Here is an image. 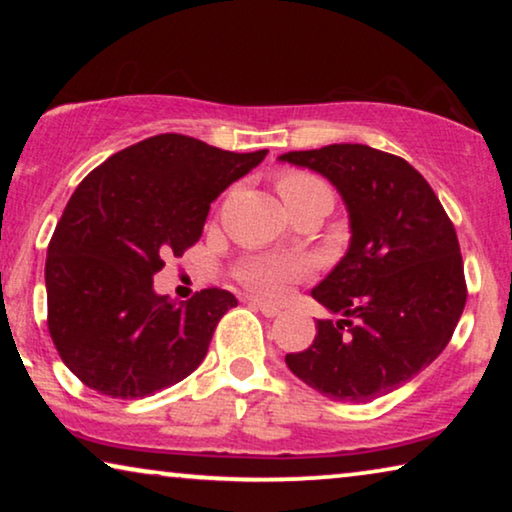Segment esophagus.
I'll list each match as a JSON object with an SVG mask.
<instances>
[{
	"mask_svg": "<svg viewBox=\"0 0 512 512\" xmlns=\"http://www.w3.org/2000/svg\"><path fill=\"white\" fill-rule=\"evenodd\" d=\"M249 305L254 307V310H258L263 314V317H277L279 314V307H275V305H270V303H263V300H258V298H249Z\"/></svg>",
	"mask_w": 512,
	"mask_h": 512,
	"instance_id": "1",
	"label": "esophagus"
}]
</instances>
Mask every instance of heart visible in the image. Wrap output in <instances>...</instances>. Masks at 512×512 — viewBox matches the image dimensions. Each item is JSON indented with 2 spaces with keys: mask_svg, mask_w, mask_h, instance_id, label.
I'll return each mask as SVG.
<instances>
[{
  "mask_svg": "<svg viewBox=\"0 0 512 512\" xmlns=\"http://www.w3.org/2000/svg\"><path fill=\"white\" fill-rule=\"evenodd\" d=\"M277 188L282 193L286 207L291 214L300 209L324 205L331 209L333 205V188L319 174L305 170H289L277 179ZM310 272L307 258L298 254H256L244 258L237 268V279L254 291L256 296L277 298L289 289L293 282L303 279Z\"/></svg>",
  "mask_w": 512,
  "mask_h": 512,
  "instance_id": "b5f03b06",
  "label": "heart"
}]
</instances>
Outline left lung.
I'll use <instances>...</instances> for the list:
<instances>
[{
  "label": "left lung",
  "mask_w": 512,
  "mask_h": 512,
  "mask_svg": "<svg viewBox=\"0 0 512 512\" xmlns=\"http://www.w3.org/2000/svg\"><path fill=\"white\" fill-rule=\"evenodd\" d=\"M345 200L349 249L312 298L338 314L317 319L286 366L319 394L368 403L410 382L450 342L466 305L464 261L450 216L422 174L366 144L289 151Z\"/></svg>",
  "instance_id": "8db88e82"
}]
</instances>
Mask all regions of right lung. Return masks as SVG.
<instances>
[{
	"mask_svg": "<svg viewBox=\"0 0 512 512\" xmlns=\"http://www.w3.org/2000/svg\"><path fill=\"white\" fill-rule=\"evenodd\" d=\"M265 153L167 132L114 153L76 186L48 244L46 293L53 345L86 387L144 398L200 366L237 298L202 289L177 303L153 291V275L200 240L209 205Z\"/></svg>",
	"mask_w": 512,
	"mask_h": 512,
	"instance_id": "1",
	"label": "right lung"
}]
</instances>
